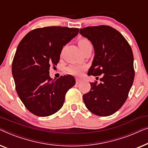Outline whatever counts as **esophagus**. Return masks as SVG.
<instances>
[{
  "label": "esophagus",
  "instance_id": "esophagus-1",
  "mask_svg": "<svg viewBox=\"0 0 148 148\" xmlns=\"http://www.w3.org/2000/svg\"><path fill=\"white\" fill-rule=\"evenodd\" d=\"M75 82H76V84H79V83H81L82 82V80L81 79H78V78H77L76 79H75Z\"/></svg>",
  "mask_w": 148,
  "mask_h": 148
}]
</instances>
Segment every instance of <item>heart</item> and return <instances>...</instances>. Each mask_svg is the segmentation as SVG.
Here are the masks:
<instances>
[{
	"label": "heart",
	"mask_w": 148,
	"mask_h": 148,
	"mask_svg": "<svg viewBox=\"0 0 148 148\" xmlns=\"http://www.w3.org/2000/svg\"><path fill=\"white\" fill-rule=\"evenodd\" d=\"M91 44L90 42L87 39H81L79 40L78 45L79 46L80 49H82L85 46ZM86 69V67L82 65H78V64H72L68 66L67 71L70 73L71 74L75 75H80L82 73L83 71Z\"/></svg>",
	"instance_id": "obj_1"
}]
</instances>
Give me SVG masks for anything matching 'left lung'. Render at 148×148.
I'll use <instances>...</instances> for the list:
<instances>
[{
  "label": "left lung",
  "mask_w": 148,
  "mask_h": 148,
  "mask_svg": "<svg viewBox=\"0 0 148 148\" xmlns=\"http://www.w3.org/2000/svg\"><path fill=\"white\" fill-rule=\"evenodd\" d=\"M92 42L94 58L88 75L99 76L100 83H90L91 90L83 96L93 114H114L126 101L135 77L133 54L130 45L116 29L108 25L90 26L79 31Z\"/></svg>",
  "instance_id": "obj_1"
}]
</instances>
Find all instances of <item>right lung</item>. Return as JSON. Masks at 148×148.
I'll use <instances>...</instances> for the list:
<instances>
[{"instance_id":"add662e5","label":"right lung","mask_w":148,"mask_h":148,"mask_svg":"<svg viewBox=\"0 0 148 148\" xmlns=\"http://www.w3.org/2000/svg\"><path fill=\"white\" fill-rule=\"evenodd\" d=\"M78 28L50 26L37 28L20 42L12 63L15 88L26 108L38 116H48L62 108L67 91L75 84L72 75L56 80L49 75L64 46L75 37Z\"/></svg>"}]
</instances>
